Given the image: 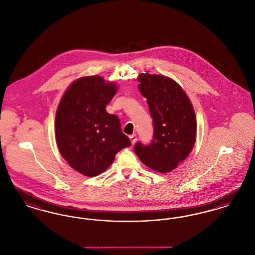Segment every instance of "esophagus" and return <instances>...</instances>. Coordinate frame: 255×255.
<instances>
[{
    "label": "esophagus",
    "instance_id": "1",
    "mask_svg": "<svg viewBox=\"0 0 255 255\" xmlns=\"http://www.w3.org/2000/svg\"><path fill=\"white\" fill-rule=\"evenodd\" d=\"M130 137V139H131V142H132V144H134L135 142H136V135L135 134H132V135H130L129 136Z\"/></svg>",
    "mask_w": 255,
    "mask_h": 255
}]
</instances>
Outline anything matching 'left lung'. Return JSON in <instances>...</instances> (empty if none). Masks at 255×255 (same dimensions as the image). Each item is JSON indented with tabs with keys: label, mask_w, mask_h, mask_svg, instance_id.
<instances>
[{
	"label": "left lung",
	"mask_w": 255,
	"mask_h": 255,
	"mask_svg": "<svg viewBox=\"0 0 255 255\" xmlns=\"http://www.w3.org/2000/svg\"><path fill=\"white\" fill-rule=\"evenodd\" d=\"M138 90L153 119L151 143L137 142L134 153L146 166L160 173L175 169L188 157L196 140V116L182 87L169 77L141 73Z\"/></svg>",
	"instance_id": "obj_1"
}]
</instances>
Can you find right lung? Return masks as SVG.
I'll return each mask as SVG.
<instances>
[{"instance_id": "1", "label": "right lung", "mask_w": 255, "mask_h": 255, "mask_svg": "<svg viewBox=\"0 0 255 255\" xmlns=\"http://www.w3.org/2000/svg\"><path fill=\"white\" fill-rule=\"evenodd\" d=\"M117 90L101 76L81 77L67 89L56 111L59 152L72 168L88 177L104 172L118 152L131 145L120 119L106 111Z\"/></svg>"}]
</instances>
